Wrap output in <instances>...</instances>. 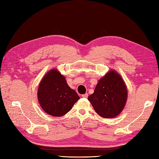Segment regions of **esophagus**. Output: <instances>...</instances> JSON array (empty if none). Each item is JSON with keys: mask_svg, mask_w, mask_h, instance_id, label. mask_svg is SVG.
I'll return each instance as SVG.
<instances>
[{"mask_svg": "<svg viewBox=\"0 0 159 159\" xmlns=\"http://www.w3.org/2000/svg\"><path fill=\"white\" fill-rule=\"evenodd\" d=\"M82 97L84 98H87L88 97V93H84V94L82 95Z\"/></svg>", "mask_w": 159, "mask_h": 159, "instance_id": "1", "label": "esophagus"}]
</instances>
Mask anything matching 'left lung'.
Masks as SVG:
<instances>
[{"label": "left lung", "mask_w": 159, "mask_h": 159, "mask_svg": "<svg viewBox=\"0 0 159 159\" xmlns=\"http://www.w3.org/2000/svg\"><path fill=\"white\" fill-rule=\"evenodd\" d=\"M127 98V87L121 76L110 71L98 81L94 93L88 97L95 111L99 116L110 119L123 110Z\"/></svg>", "instance_id": "1"}]
</instances>
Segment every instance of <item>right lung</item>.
<instances>
[{
    "label": "right lung",
    "mask_w": 159,
    "mask_h": 159,
    "mask_svg": "<svg viewBox=\"0 0 159 159\" xmlns=\"http://www.w3.org/2000/svg\"><path fill=\"white\" fill-rule=\"evenodd\" d=\"M38 99L46 113L53 116H61L72 109L80 98L68 85L64 76L56 70H51L40 83Z\"/></svg>",
    "instance_id": "obj_1"
}]
</instances>
